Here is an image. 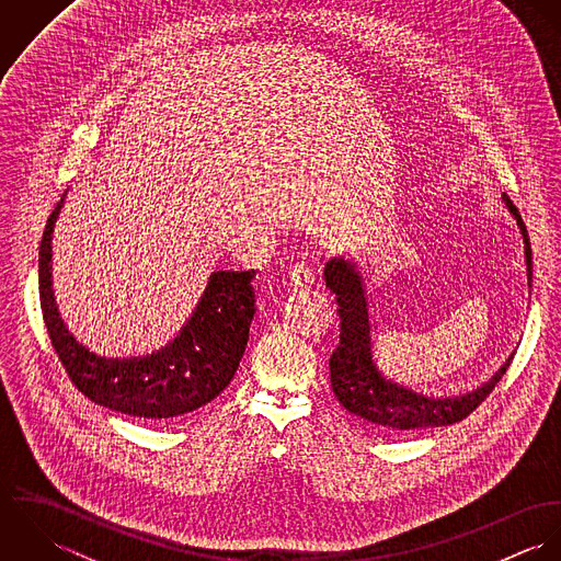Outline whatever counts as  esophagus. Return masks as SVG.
I'll return each instance as SVG.
<instances>
[{"mask_svg": "<svg viewBox=\"0 0 561 561\" xmlns=\"http://www.w3.org/2000/svg\"><path fill=\"white\" fill-rule=\"evenodd\" d=\"M316 276H318V267L311 259H300L289 270V283L294 287H307L316 280Z\"/></svg>", "mask_w": 561, "mask_h": 561, "instance_id": "34e87169", "label": "esophagus"}]
</instances>
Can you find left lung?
Returning <instances> with one entry per match:
<instances>
[{
	"label": "left lung",
	"mask_w": 561,
	"mask_h": 561,
	"mask_svg": "<svg viewBox=\"0 0 561 561\" xmlns=\"http://www.w3.org/2000/svg\"><path fill=\"white\" fill-rule=\"evenodd\" d=\"M503 203L516 218L525 241L527 280L531 285V243L525 222L507 194H503ZM323 280L336 298L341 318L339 345L330 356L332 391L345 410L385 434H412L467 419L492 393L514 358L512 354L485 385L460 398H434L403 387L382 369L371 296L360 265L345 256H332L323 267Z\"/></svg>",
	"instance_id": "8db88e82"
}]
</instances>
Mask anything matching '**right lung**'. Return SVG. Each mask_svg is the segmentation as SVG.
Masks as SVG:
<instances>
[{
    "instance_id": "add662e5",
    "label": "right lung",
    "mask_w": 561,
    "mask_h": 561,
    "mask_svg": "<svg viewBox=\"0 0 561 561\" xmlns=\"http://www.w3.org/2000/svg\"><path fill=\"white\" fill-rule=\"evenodd\" d=\"M65 196L51 211L38 252L41 309L51 345L71 382L110 410L165 421L216 400L233 380L254 316V270H220L185 325L160 350L142 356H107L83 345L62 320L51 278V233Z\"/></svg>"
}]
</instances>
